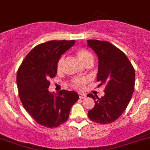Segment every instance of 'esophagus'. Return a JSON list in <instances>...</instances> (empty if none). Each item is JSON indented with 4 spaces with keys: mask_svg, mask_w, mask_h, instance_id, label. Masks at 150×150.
Instances as JSON below:
<instances>
[{
    "mask_svg": "<svg viewBox=\"0 0 150 150\" xmlns=\"http://www.w3.org/2000/svg\"><path fill=\"white\" fill-rule=\"evenodd\" d=\"M79 98L81 99L85 98H86V94H79Z\"/></svg>",
    "mask_w": 150,
    "mask_h": 150,
    "instance_id": "34e87169",
    "label": "esophagus"
}]
</instances>
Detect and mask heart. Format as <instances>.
<instances>
[{
  "instance_id": "1",
  "label": "heart",
  "mask_w": 150,
  "mask_h": 150,
  "mask_svg": "<svg viewBox=\"0 0 150 150\" xmlns=\"http://www.w3.org/2000/svg\"><path fill=\"white\" fill-rule=\"evenodd\" d=\"M76 56L78 59L82 62L85 65L88 64H92L94 61V57L93 55L91 53V52L85 48H81L76 51ZM64 62H65V56H60L59 59H58L57 64H56V68L58 71H61L63 68ZM88 81V79L84 77H75L72 79L70 81V85L73 88L77 89V90H82L85 87V84Z\"/></svg>"
}]
</instances>
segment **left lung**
<instances>
[{"mask_svg": "<svg viewBox=\"0 0 150 150\" xmlns=\"http://www.w3.org/2000/svg\"><path fill=\"white\" fill-rule=\"evenodd\" d=\"M88 46L98 57V86H105L104 96L100 98L87 95L95 103L88 116L98 124H110L120 117L129 104L134 91L135 70L124 52L110 42L89 40Z\"/></svg>", "mask_w": 150, "mask_h": 150, "instance_id": "obj_1", "label": "left lung"}]
</instances>
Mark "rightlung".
<instances>
[{
  "instance_id": "1",
  "label": "right lung",
  "mask_w": 150,
  "mask_h": 150,
  "mask_svg": "<svg viewBox=\"0 0 150 150\" xmlns=\"http://www.w3.org/2000/svg\"><path fill=\"white\" fill-rule=\"evenodd\" d=\"M75 40H52L35 46L20 65L17 74L19 97L28 114L40 125L57 127L69 119L79 100L75 91L61 90L54 95L48 90L57 74L58 59Z\"/></svg>"
}]
</instances>
